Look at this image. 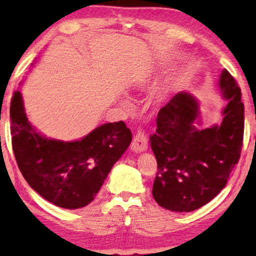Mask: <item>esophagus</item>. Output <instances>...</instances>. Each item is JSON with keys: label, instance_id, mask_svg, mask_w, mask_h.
<instances>
[{"label": "esophagus", "instance_id": "34e87169", "mask_svg": "<svg viewBox=\"0 0 256 256\" xmlns=\"http://www.w3.org/2000/svg\"><path fill=\"white\" fill-rule=\"evenodd\" d=\"M148 149V138H146L144 130H138L134 135L132 142V150L134 152H146Z\"/></svg>", "mask_w": 256, "mask_h": 256}]
</instances>
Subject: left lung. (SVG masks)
Segmentation results:
<instances>
[{"label": "left lung", "instance_id": "8db88e82", "mask_svg": "<svg viewBox=\"0 0 256 256\" xmlns=\"http://www.w3.org/2000/svg\"><path fill=\"white\" fill-rule=\"evenodd\" d=\"M219 85L228 100L219 127L196 128L198 104L184 92L157 114L156 134L149 138L158 170L152 196L164 208L191 212L208 204L225 188L239 162L244 128L241 90L226 70Z\"/></svg>", "mask_w": 256, "mask_h": 256}]
</instances>
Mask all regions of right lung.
<instances>
[{"instance_id":"right-lung-1","label":"right lung","mask_w":256,"mask_h":256,"mask_svg":"<svg viewBox=\"0 0 256 256\" xmlns=\"http://www.w3.org/2000/svg\"><path fill=\"white\" fill-rule=\"evenodd\" d=\"M10 120L14 155L24 180L62 208L88 205L132 142L124 121L100 126L76 142L44 138L28 121L18 90L10 102Z\"/></svg>"}]
</instances>
